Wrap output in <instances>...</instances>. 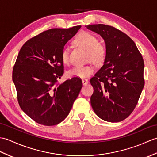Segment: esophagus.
Masks as SVG:
<instances>
[{"label":"esophagus","mask_w":157,"mask_h":157,"mask_svg":"<svg viewBox=\"0 0 157 157\" xmlns=\"http://www.w3.org/2000/svg\"><path fill=\"white\" fill-rule=\"evenodd\" d=\"M82 83L83 85H86L88 83V80L86 79H82Z\"/></svg>","instance_id":"obj_1"}]
</instances>
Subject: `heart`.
I'll use <instances>...</instances> for the list:
<instances>
[{"instance_id":"b5f03b06","label":"heart","mask_w":157,"mask_h":157,"mask_svg":"<svg viewBox=\"0 0 157 157\" xmlns=\"http://www.w3.org/2000/svg\"><path fill=\"white\" fill-rule=\"evenodd\" d=\"M75 43L88 52V59L96 63H101L104 61L107 55V48L104 43L99 42L98 37L88 32H82L74 40ZM61 59L64 63L70 61V49L64 47L61 52ZM95 67L92 65H76L67 72L70 77L83 78L93 74Z\"/></svg>"}]
</instances>
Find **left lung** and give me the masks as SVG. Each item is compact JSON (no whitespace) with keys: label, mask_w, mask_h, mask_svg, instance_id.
I'll list each match as a JSON object with an SVG mask.
<instances>
[{"label":"left lung","mask_w":157,"mask_h":157,"mask_svg":"<svg viewBox=\"0 0 157 157\" xmlns=\"http://www.w3.org/2000/svg\"><path fill=\"white\" fill-rule=\"evenodd\" d=\"M86 27L100 35L107 48L103 66L90 79L91 105L105 121H122L134 110L144 86L143 58L132 39L116 28L103 24Z\"/></svg>","instance_id":"obj_1"}]
</instances>
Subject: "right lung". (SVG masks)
Returning <instances> with one entry per match:
<instances>
[{
  "instance_id": "1",
  "label": "right lung",
  "mask_w": 157,
  "mask_h": 157,
  "mask_svg": "<svg viewBox=\"0 0 157 157\" xmlns=\"http://www.w3.org/2000/svg\"><path fill=\"white\" fill-rule=\"evenodd\" d=\"M80 28L43 31L28 40L18 54L13 70L18 102L40 124L54 126L63 121L81 90L79 78L58 82L64 73L62 49Z\"/></svg>"
}]
</instances>
